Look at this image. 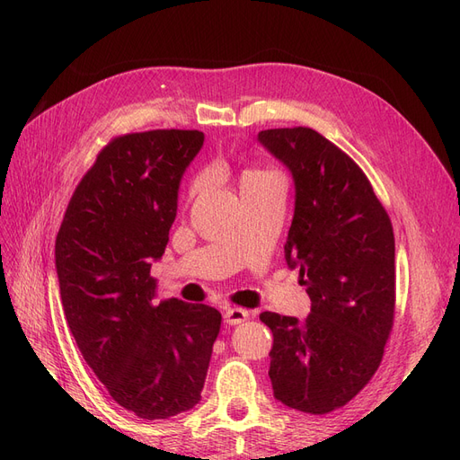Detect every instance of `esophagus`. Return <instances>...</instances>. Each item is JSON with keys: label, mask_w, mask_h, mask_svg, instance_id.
Here are the masks:
<instances>
[{"label": "esophagus", "mask_w": 460, "mask_h": 460, "mask_svg": "<svg viewBox=\"0 0 460 460\" xmlns=\"http://www.w3.org/2000/svg\"><path fill=\"white\" fill-rule=\"evenodd\" d=\"M249 313L245 309H240V307H226L225 309V323L230 324V326H235V324H242L243 320H247Z\"/></svg>", "instance_id": "esophagus-1"}]
</instances>
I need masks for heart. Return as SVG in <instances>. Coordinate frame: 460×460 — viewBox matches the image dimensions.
I'll list each match as a JSON object with an SVG mask.
<instances>
[{"mask_svg":"<svg viewBox=\"0 0 460 460\" xmlns=\"http://www.w3.org/2000/svg\"><path fill=\"white\" fill-rule=\"evenodd\" d=\"M249 174H255V171H247V172L243 174V178H245V176H249ZM199 188H201V176H198V178H193V180H191V184H190V188H188V196L191 198L193 193H198V191H199Z\"/></svg>","mask_w":460,"mask_h":460,"instance_id":"heart-1","label":"heart"}]
</instances>
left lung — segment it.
Listing matches in <instances>:
<instances>
[{
    "mask_svg": "<svg viewBox=\"0 0 460 460\" xmlns=\"http://www.w3.org/2000/svg\"><path fill=\"white\" fill-rule=\"evenodd\" d=\"M296 180L286 261L307 288V318L264 311L270 382L286 407L328 414L378 370L395 316V238L363 169L307 127L259 132Z\"/></svg>",
    "mask_w": 460,
    "mask_h": 460,
    "instance_id": "left-lung-1",
    "label": "left lung"
}]
</instances>
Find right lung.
Listing matches in <instances>:
<instances>
[{
	"mask_svg": "<svg viewBox=\"0 0 460 460\" xmlns=\"http://www.w3.org/2000/svg\"><path fill=\"white\" fill-rule=\"evenodd\" d=\"M199 130L111 140L82 176L55 240L66 324L120 407L164 420L196 407L220 330L208 305H159L151 262L164 253L178 186L203 146Z\"/></svg>",
	"mask_w": 460,
	"mask_h": 460,
	"instance_id": "obj_1",
	"label": "right lung"
}]
</instances>
